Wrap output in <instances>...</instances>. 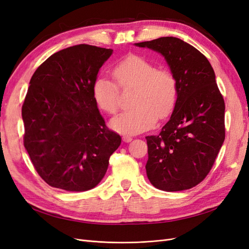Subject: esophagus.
<instances>
[{
    "label": "esophagus",
    "instance_id": "obj_1",
    "mask_svg": "<svg viewBox=\"0 0 249 249\" xmlns=\"http://www.w3.org/2000/svg\"><path fill=\"white\" fill-rule=\"evenodd\" d=\"M123 140H124V142H131V141L133 140V138H132L131 136H125V135H124V136L123 137Z\"/></svg>",
    "mask_w": 249,
    "mask_h": 249
}]
</instances>
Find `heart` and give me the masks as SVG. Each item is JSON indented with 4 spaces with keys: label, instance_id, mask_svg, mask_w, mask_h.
<instances>
[{
    "label": "heart",
    "instance_id": "b5f03b06",
    "mask_svg": "<svg viewBox=\"0 0 249 249\" xmlns=\"http://www.w3.org/2000/svg\"><path fill=\"white\" fill-rule=\"evenodd\" d=\"M111 80L99 74L92 84L91 92L95 105L108 114L118 110L119 88H134L131 105L111 120V126L123 134L134 135L152 127L157 119L167 117L175 108L178 85L175 74L166 69H157L148 60L131 55L113 66Z\"/></svg>",
    "mask_w": 249,
    "mask_h": 249
}]
</instances>
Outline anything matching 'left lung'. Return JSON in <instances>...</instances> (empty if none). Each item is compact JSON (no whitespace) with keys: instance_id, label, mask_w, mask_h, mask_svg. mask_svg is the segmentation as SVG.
<instances>
[{"instance_id":"obj_1","label":"left lung","mask_w":249,"mask_h":249,"mask_svg":"<svg viewBox=\"0 0 249 249\" xmlns=\"http://www.w3.org/2000/svg\"><path fill=\"white\" fill-rule=\"evenodd\" d=\"M159 52L178 80L169 122L147 136L146 175L156 188L182 191L198 185L212 169L225 138L223 96L205 55L177 37L135 43Z\"/></svg>"}]
</instances>
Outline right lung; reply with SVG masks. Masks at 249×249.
<instances>
[{
	"label": "right lung",
	"mask_w": 249,
	"mask_h": 249,
	"mask_svg": "<svg viewBox=\"0 0 249 249\" xmlns=\"http://www.w3.org/2000/svg\"><path fill=\"white\" fill-rule=\"evenodd\" d=\"M113 50L78 44L38 66L21 107L24 145L51 187L87 191L106 173L122 138L108 129L91 88Z\"/></svg>",
	"instance_id": "right-lung-1"
}]
</instances>
